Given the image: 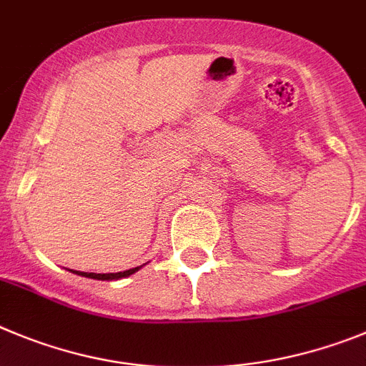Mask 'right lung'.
I'll use <instances>...</instances> for the list:
<instances>
[{
    "mask_svg": "<svg viewBox=\"0 0 366 366\" xmlns=\"http://www.w3.org/2000/svg\"><path fill=\"white\" fill-rule=\"evenodd\" d=\"M142 267L129 268V270H123V272H114V274H94V272H79V270H70V272L78 274V276L90 277V280H102V281H110V280H122V277H129L130 274L137 272Z\"/></svg>",
    "mask_w": 366,
    "mask_h": 366,
    "instance_id": "obj_1",
    "label": "right lung"
}]
</instances>
